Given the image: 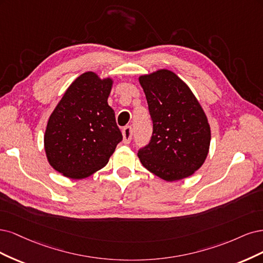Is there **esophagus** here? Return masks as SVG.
Wrapping results in <instances>:
<instances>
[{
  "label": "esophagus",
  "mask_w": 263,
  "mask_h": 263,
  "mask_svg": "<svg viewBox=\"0 0 263 263\" xmlns=\"http://www.w3.org/2000/svg\"><path fill=\"white\" fill-rule=\"evenodd\" d=\"M122 135H123V143L128 144L132 140V128L131 126H125L122 130Z\"/></svg>",
  "instance_id": "34e87169"
}]
</instances>
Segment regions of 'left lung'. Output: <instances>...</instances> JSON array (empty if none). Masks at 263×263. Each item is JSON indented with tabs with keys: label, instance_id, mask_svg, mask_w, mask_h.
Returning <instances> with one entry per match:
<instances>
[{
	"label": "left lung",
	"instance_id": "obj_1",
	"mask_svg": "<svg viewBox=\"0 0 263 263\" xmlns=\"http://www.w3.org/2000/svg\"><path fill=\"white\" fill-rule=\"evenodd\" d=\"M153 120L148 145L140 149V162L166 181H177L196 173L210 149L208 117L189 86L173 71L160 69L141 75Z\"/></svg>",
	"mask_w": 263,
	"mask_h": 263
}]
</instances>
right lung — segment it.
I'll return each mask as SVG.
<instances>
[{
	"label": "right lung",
	"instance_id": "obj_1",
	"mask_svg": "<svg viewBox=\"0 0 263 263\" xmlns=\"http://www.w3.org/2000/svg\"><path fill=\"white\" fill-rule=\"evenodd\" d=\"M111 78L81 74L50 115L44 137L48 162L71 179H83L104 168L122 134L108 97Z\"/></svg>",
	"mask_w": 263,
	"mask_h": 263
}]
</instances>
